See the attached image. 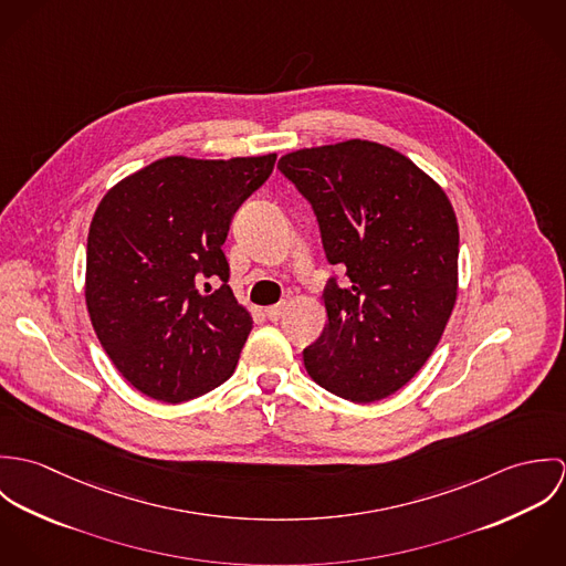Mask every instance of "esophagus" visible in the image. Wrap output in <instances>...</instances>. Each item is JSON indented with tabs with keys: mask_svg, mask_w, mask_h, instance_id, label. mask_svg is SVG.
I'll list each match as a JSON object with an SVG mask.
<instances>
[{
	"mask_svg": "<svg viewBox=\"0 0 566 566\" xmlns=\"http://www.w3.org/2000/svg\"><path fill=\"white\" fill-rule=\"evenodd\" d=\"M285 303H279V305H272V307H268L265 310V318L268 321H279V318H283V314H285Z\"/></svg>",
	"mask_w": 566,
	"mask_h": 566,
	"instance_id": "1",
	"label": "esophagus"
}]
</instances>
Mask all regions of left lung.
Segmentation results:
<instances>
[{"mask_svg":"<svg viewBox=\"0 0 566 566\" xmlns=\"http://www.w3.org/2000/svg\"><path fill=\"white\" fill-rule=\"evenodd\" d=\"M312 205L324 256L346 268L324 285L323 335L303 350L335 397L373 403L422 368L458 296L460 233L447 193L401 153L350 139L281 157Z\"/></svg>","mask_w":566,"mask_h":566,"instance_id":"left-lung-1","label":"left lung"}]
</instances>
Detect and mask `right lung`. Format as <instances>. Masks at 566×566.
<instances>
[{"instance_id": "right-lung-1", "label": "right lung", "mask_w": 566, "mask_h": 566, "mask_svg": "<svg viewBox=\"0 0 566 566\" xmlns=\"http://www.w3.org/2000/svg\"><path fill=\"white\" fill-rule=\"evenodd\" d=\"M274 161L167 157L97 205L86 240V310L115 368L146 397L182 403L233 375L252 318L227 285L222 243ZM207 277L221 287L211 291Z\"/></svg>"}]
</instances>
